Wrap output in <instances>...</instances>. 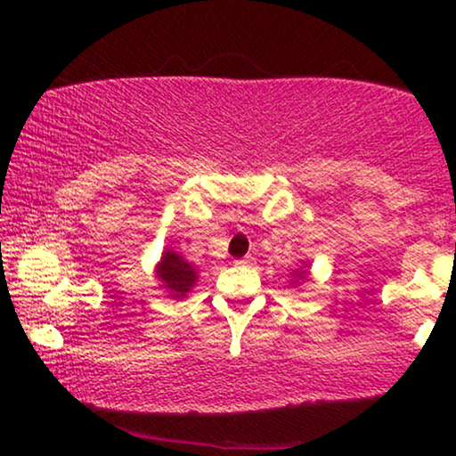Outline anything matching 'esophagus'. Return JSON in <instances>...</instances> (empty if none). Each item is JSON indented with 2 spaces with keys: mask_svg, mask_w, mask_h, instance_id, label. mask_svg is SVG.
Returning <instances> with one entry per match:
<instances>
[{
  "mask_svg": "<svg viewBox=\"0 0 456 456\" xmlns=\"http://www.w3.org/2000/svg\"><path fill=\"white\" fill-rule=\"evenodd\" d=\"M236 265H255V255H245V257L236 261Z\"/></svg>",
  "mask_w": 456,
  "mask_h": 456,
  "instance_id": "34e87169",
  "label": "esophagus"
}]
</instances>
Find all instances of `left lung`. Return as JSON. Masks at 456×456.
<instances>
[{
  "mask_svg": "<svg viewBox=\"0 0 456 456\" xmlns=\"http://www.w3.org/2000/svg\"><path fill=\"white\" fill-rule=\"evenodd\" d=\"M309 265H311V264H303L301 270L292 272L290 284H301V282H305V280H309Z\"/></svg>",
  "mask_w": 456,
  "mask_h": 456,
  "instance_id": "left-lung-1",
  "label": "left lung"
}]
</instances>
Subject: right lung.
Masks as SVG:
<instances>
[{"label":"right lung","mask_w":456,"mask_h":456,"mask_svg":"<svg viewBox=\"0 0 456 456\" xmlns=\"http://www.w3.org/2000/svg\"><path fill=\"white\" fill-rule=\"evenodd\" d=\"M153 272L161 289L172 298H184L199 280V272L195 270V265L189 264L183 255L170 247L161 253V259L158 261Z\"/></svg>","instance_id":"right-lung-1"}]
</instances>
